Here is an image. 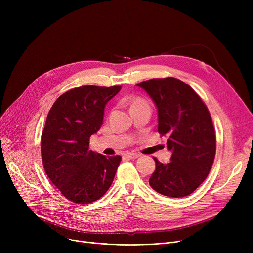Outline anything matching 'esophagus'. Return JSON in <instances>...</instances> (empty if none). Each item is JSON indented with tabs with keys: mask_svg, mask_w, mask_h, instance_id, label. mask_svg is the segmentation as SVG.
I'll list each match as a JSON object with an SVG mask.
<instances>
[{
	"mask_svg": "<svg viewBox=\"0 0 253 253\" xmlns=\"http://www.w3.org/2000/svg\"><path fill=\"white\" fill-rule=\"evenodd\" d=\"M126 158H129V159H136L139 157V154H136V153H127L124 155Z\"/></svg>",
	"mask_w": 253,
	"mask_h": 253,
	"instance_id": "esophagus-1",
	"label": "esophagus"
}]
</instances>
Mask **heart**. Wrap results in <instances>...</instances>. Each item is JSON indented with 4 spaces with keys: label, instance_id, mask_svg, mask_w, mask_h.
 I'll list each match as a JSON object with an SVG mask.
<instances>
[{
    "label": "heart",
    "instance_id": "1",
    "mask_svg": "<svg viewBox=\"0 0 253 253\" xmlns=\"http://www.w3.org/2000/svg\"><path fill=\"white\" fill-rule=\"evenodd\" d=\"M140 104H147V102H145V100H143V99H141V98H134L133 100H132L131 108H133V106L140 105Z\"/></svg>",
    "mask_w": 253,
    "mask_h": 253
}]
</instances>
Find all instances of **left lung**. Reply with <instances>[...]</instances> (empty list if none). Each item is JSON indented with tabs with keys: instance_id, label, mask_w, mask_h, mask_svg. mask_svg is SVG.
<instances>
[{
	"instance_id": "left-lung-1",
	"label": "left lung",
	"mask_w": 253,
	"mask_h": 253,
	"mask_svg": "<svg viewBox=\"0 0 253 253\" xmlns=\"http://www.w3.org/2000/svg\"><path fill=\"white\" fill-rule=\"evenodd\" d=\"M154 100L158 110V131L167 135L171 162L154 157L156 170L151 187L167 197L192 194L205 178L214 161L215 131L205 103L188 84L168 77L137 84Z\"/></svg>"
}]
</instances>
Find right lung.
<instances>
[{"mask_svg":"<svg viewBox=\"0 0 253 253\" xmlns=\"http://www.w3.org/2000/svg\"><path fill=\"white\" fill-rule=\"evenodd\" d=\"M121 86H82L66 91L53 103L41 137L46 174L68 200L88 204L111 187L121 156L105 157L89 150L100 129L105 104Z\"/></svg>","mask_w":253,"mask_h":253,"instance_id":"obj_1","label":"right lung"}]
</instances>
